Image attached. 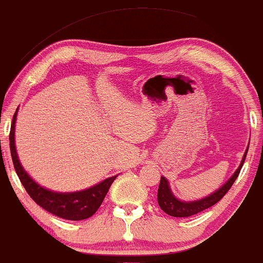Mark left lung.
Here are the masks:
<instances>
[{
  "label": "left lung",
  "mask_w": 263,
  "mask_h": 263,
  "mask_svg": "<svg viewBox=\"0 0 263 263\" xmlns=\"http://www.w3.org/2000/svg\"><path fill=\"white\" fill-rule=\"evenodd\" d=\"M247 152L248 148L246 149L245 154H243V158L242 161H240L238 168L235 170V172L231 176V178H229L228 181H226V183H224L223 186H220L218 190L212 192V194L208 195V196L199 200H194V201H182V200L177 199V197L173 195L171 187H170L168 180L162 176L158 187V195H157V200H158V205L161 206V209L166 214H168V215L176 216V218H187V216H192L195 215V214H199L204 212V210L209 209L210 206H213L216 202L220 201L221 197L228 192L233 183H234V181L237 180L238 175H239L240 172V168H242L243 163H245Z\"/></svg>",
  "instance_id": "1"
}]
</instances>
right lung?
Returning a JSON list of instances; mask_svg holds the SVG:
<instances>
[{
  "label": "right lung",
  "instance_id": "obj_1",
  "mask_svg": "<svg viewBox=\"0 0 263 263\" xmlns=\"http://www.w3.org/2000/svg\"><path fill=\"white\" fill-rule=\"evenodd\" d=\"M17 110L13 115L12 124H11L10 151L15 171L17 173L26 192L30 195L31 199L39 206H42L43 209H45L53 215L59 216V218L67 219V220H83V219L90 218L101 206L110 186L118 176L106 178V180L101 181L97 185L91 186L86 190L74 192H58L43 187L42 185L35 182L30 177V175L24 170L17 157L15 145V123Z\"/></svg>",
  "mask_w": 263,
  "mask_h": 263
}]
</instances>
